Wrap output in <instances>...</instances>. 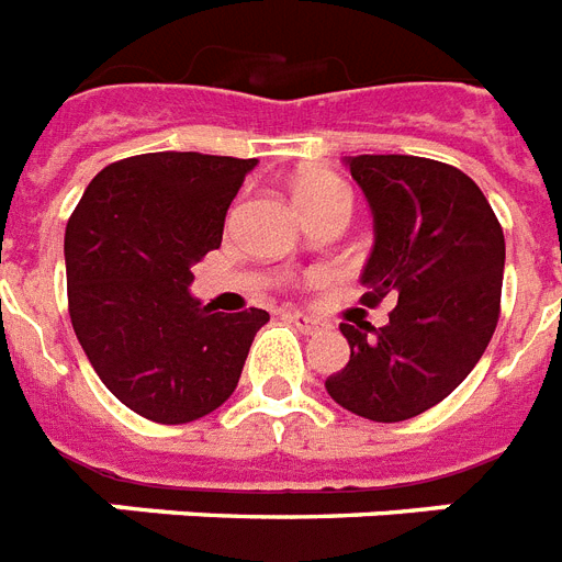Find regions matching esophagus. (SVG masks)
Segmentation results:
<instances>
[{
	"mask_svg": "<svg viewBox=\"0 0 562 562\" xmlns=\"http://www.w3.org/2000/svg\"><path fill=\"white\" fill-rule=\"evenodd\" d=\"M286 322H293L302 334H322L325 330V322L316 316H307V313H299V310H290V313H284Z\"/></svg>",
	"mask_w": 562,
	"mask_h": 562,
	"instance_id": "obj_1",
	"label": "esophagus"
}]
</instances>
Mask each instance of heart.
<instances>
[{
	"label": "heart",
	"instance_id": "b5f03b06",
	"mask_svg": "<svg viewBox=\"0 0 562 562\" xmlns=\"http://www.w3.org/2000/svg\"><path fill=\"white\" fill-rule=\"evenodd\" d=\"M293 191L295 200L302 203L310 217H318V214H327V211H351V188L345 186L334 170H302L295 177Z\"/></svg>",
	"mask_w": 562,
	"mask_h": 562
}]
</instances>
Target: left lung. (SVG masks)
<instances>
[{"instance_id": "obj_1", "label": "left lung", "mask_w": 562, "mask_h": 562, "mask_svg": "<svg viewBox=\"0 0 562 562\" xmlns=\"http://www.w3.org/2000/svg\"><path fill=\"white\" fill-rule=\"evenodd\" d=\"M345 165L374 214L362 304H397L383 327L339 325L351 359L325 389L353 415L397 424L441 403L482 359L499 322L505 235L482 188L452 165L394 154Z\"/></svg>"}]
</instances>
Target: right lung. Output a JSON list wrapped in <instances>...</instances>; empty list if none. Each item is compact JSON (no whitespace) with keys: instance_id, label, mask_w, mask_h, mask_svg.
<instances>
[{"instance_id":"obj_1","label":"right lung","mask_w":562,"mask_h":562,"mask_svg":"<svg viewBox=\"0 0 562 562\" xmlns=\"http://www.w3.org/2000/svg\"><path fill=\"white\" fill-rule=\"evenodd\" d=\"M258 159L142 154L112 161L66 226L69 316L101 383L136 415L188 424L232 397L267 310L214 313L188 286Z\"/></svg>"}]
</instances>
